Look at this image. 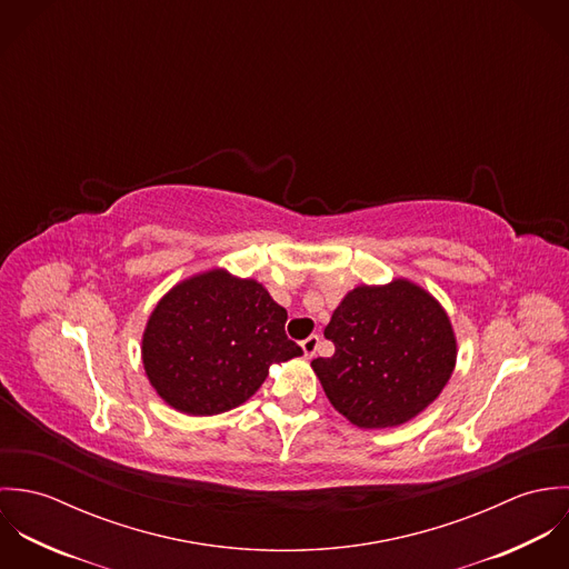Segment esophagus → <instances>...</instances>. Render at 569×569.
<instances>
[{
    "label": "esophagus",
    "instance_id": "obj_1",
    "mask_svg": "<svg viewBox=\"0 0 569 569\" xmlns=\"http://www.w3.org/2000/svg\"><path fill=\"white\" fill-rule=\"evenodd\" d=\"M318 346H320V335H311V337H307V339L302 341L305 357H313V355H316V350H318Z\"/></svg>",
    "mask_w": 569,
    "mask_h": 569
}]
</instances>
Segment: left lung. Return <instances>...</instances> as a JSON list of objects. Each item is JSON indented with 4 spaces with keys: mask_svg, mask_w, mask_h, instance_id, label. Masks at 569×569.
I'll use <instances>...</instances> for the list:
<instances>
[{
    "mask_svg": "<svg viewBox=\"0 0 569 569\" xmlns=\"http://www.w3.org/2000/svg\"><path fill=\"white\" fill-rule=\"evenodd\" d=\"M325 335L335 352L311 366L332 407L363 429L413 418L442 392L456 366L447 313L407 280L352 289Z\"/></svg>",
    "mask_w": 569,
    "mask_h": 569,
    "instance_id": "1",
    "label": "left lung"
}]
</instances>
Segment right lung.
Here are the masks:
<instances>
[{
  "label": "right lung",
  "instance_id": "add662e5",
  "mask_svg": "<svg viewBox=\"0 0 569 569\" xmlns=\"http://www.w3.org/2000/svg\"><path fill=\"white\" fill-rule=\"evenodd\" d=\"M287 311L256 280L214 269L177 284L151 313L142 361L163 401L190 416L244 403L273 361L302 355Z\"/></svg>",
  "mask_w": 569,
  "mask_h": 569
}]
</instances>
